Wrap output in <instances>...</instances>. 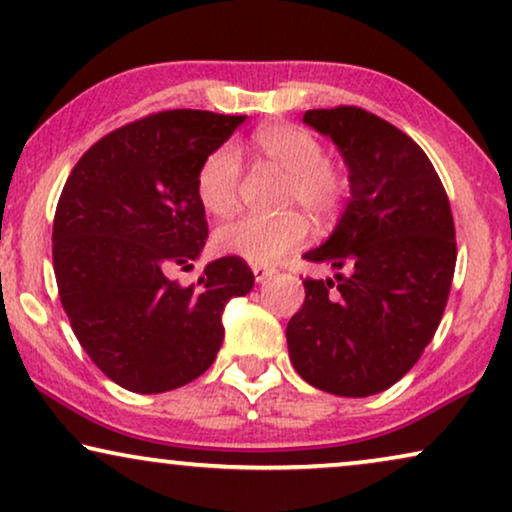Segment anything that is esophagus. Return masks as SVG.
<instances>
[{
  "label": "esophagus",
  "mask_w": 512,
  "mask_h": 512,
  "mask_svg": "<svg viewBox=\"0 0 512 512\" xmlns=\"http://www.w3.org/2000/svg\"><path fill=\"white\" fill-rule=\"evenodd\" d=\"M252 274H255V281L257 283H264V281H267V278H271V276L276 274V269L264 267V264H255V267H252Z\"/></svg>",
  "instance_id": "obj_1"
}]
</instances>
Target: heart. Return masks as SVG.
I'll return each instance as SVG.
<instances>
[{"label": "heart", "mask_w": 512, "mask_h": 512, "mask_svg": "<svg viewBox=\"0 0 512 512\" xmlns=\"http://www.w3.org/2000/svg\"><path fill=\"white\" fill-rule=\"evenodd\" d=\"M255 152L269 166L281 170L285 185L283 208H304L316 220L335 215L346 194V180L325 161L323 145L306 128L292 124H269L252 138ZM241 156L231 145L210 152L196 173V196L210 215H229L238 201ZM309 238V224L295 210L278 217L245 215L217 227L213 245L220 255L238 257L250 264L281 262L292 250L302 248Z\"/></svg>", "instance_id": "heart-1"}]
</instances>
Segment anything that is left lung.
Instances as JSON below:
<instances>
[{
    "label": "left lung",
    "mask_w": 512,
    "mask_h": 512,
    "mask_svg": "<svg viewBox=\"0 0 512 512\" xmlns=\"http://www.w3.org/2000/svg\"><path fill=\"white\" fill-rule=\"evenodd\" d=\"M304 124L335 142L351 196L304 255L337 274L304 281L290 360L320 391L365 398L405 377L438 330L456 264L452 208L424 149L377 114L309 109Z\"/></svg>",
    "instance_id": "obj_1"
}]
</instances>
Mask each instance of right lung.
Wrapping results in <instances>:
<instances>
[{"mask_svg":"<svg viewBox=\"0 0 512 512\" xmlns=\"http://www.w3.org/2000/svg\"><path fill=\"white\" fill-rule=\"evenodd\" d=\"M245 117L170 109L95 142L67 177L53 220V271L74 335L114 384L133 393L173 391L213 365L222 313L255 276L238 257L192 269L208 238L196 196L203 159Z\"/></svg>","mask_w":512,"mask_h":512,"instance_id":"right-lung-1","label":"right lung"}]
</instances>
